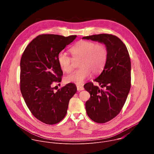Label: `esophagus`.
Wrapping results in <instances>:
<instances>
[{"label": "esophagus", "mask_w": 154, "mask_h": 154, "mask_svg": "<svg viewBox=\"0 0 154 154\" xmlns=\"http://www.w3.org/2000/svg\"><path fill=\"white\" fill-rule=\"evenodd\" d=\"M77 91H82L84 90V88L82 86L77 85Z\"/></svg>", "instance_id": "esophagus-1"}]
</instances>
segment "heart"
<instances>
[{
  "label": "heart",
  "mask_w": 154,
  "mask_h": 154,
  "mask_svg": "<svg viewBox=\"0 0 154 154\" xmlns=\"http://www.w3.org/2000/svg\"><path fill=\"white\" fill-rule=\"evenodd\" d=\"M70 51L74 58H80L79 62V69L66 77L64 80L68 83L82 84L88 78L91 72L94 75L99 74L104 68L108 57L105 46L94 41L80 40L73 46ZM57 61L61 69L66 73L73 69V58L64 52L57 55Z\"/></svg>",
  "instance_id": "heart-1"
}]
</instances>
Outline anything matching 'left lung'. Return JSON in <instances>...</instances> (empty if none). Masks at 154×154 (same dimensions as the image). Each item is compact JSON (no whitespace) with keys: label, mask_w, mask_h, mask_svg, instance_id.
I'll use <instances>...</instances> for the list:
<instances>
[{"label":"left lung","mask_w":154,"mask_h":154,"mask_svg":"<svg viewBox=\"0 0 154 154\" xmlns=\"http://www.w3.org/2000/svg\"><path fill=\"white\" fill-rule=\"evenodd\" d=\"M103 43L108 51L107 60L100 75L94 79L100 88L92 82L84 85L90 98L85 103L86 113L97 123H105L121 112L131 86V62L124 42L116 36L99 34L85 36Z\"/></svg>","instance_id":"8db88e82"}]
</instances>
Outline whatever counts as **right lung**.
Segmentation results:
<instances>
[{
  "mask_svg": "<svg viewBox=\"0 0 154 154\" xmlns=\"http://www.w3.org/2000/svg\"><path fill=\"white\" fill-rule=\"evenodd\" d=\"M77 37L42 34L26 47L20 63V89L32 114L46 124L60 122L66 115L70 99L77 92L69 83L57 91L53 85L61 81L63 71L57 55Z\"/></svg>",
  "mask_w": 154,
  "mask_h": 154,
  "instance_id": "obj_1",
  "label": "right lung"
}]
</instances>
